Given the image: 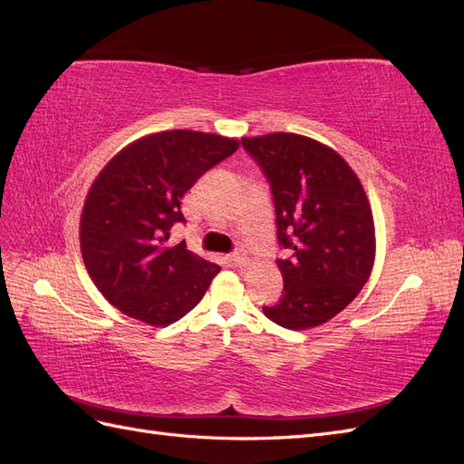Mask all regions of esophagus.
Here are the masks:
<instances>
[{
    "label": "esophagus",
    "mask_w": 464,
    "mask_h": 464,
    "mask_svg": "<svg viewBox=\"0 0 464 464\" xmlns=\"http://www.w3.org/2000/svg\"><path fill=\"white\" fill-rule=\"evenodd\" d=\"M230 261L236 265V266H244L246 263H247V256H246V251L240 247V249H236L234 254L230 256Z\"/></svg>",
    "instance_id": "esophagus-1"
}]
</instances>
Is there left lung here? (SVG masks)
I'll return each mask as SVG.
<instances>
[{
  "mask_svg": "<svg viewBox=\"0 0 464 464\" xmlns=\"http://www.w3.org/2000/svg\"><path fill=\"white\" fill-rule=\"evenodd\" d=\"M269 179L285 288L263 305L276 325L304 331L327 323L368 283L375 259L373 215L358 176L339 152L298 133L244 137Z\"/></svg>",
  "mask_w": 464,
  "mask_h": 464,
  "instance_id": "1",
  "label": "left lung"
}]
</instances>
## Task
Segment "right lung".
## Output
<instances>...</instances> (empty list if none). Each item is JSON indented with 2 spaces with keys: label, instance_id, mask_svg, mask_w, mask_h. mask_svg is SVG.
<instances>
[{
  "label": "right lung",
  "instance_id": "1",
  "mask_svg": "<svg viewBox=\"0 0 464 464\" xmlns=\"http://www.w3.org/2000/svg\"><path fill=\"white\" fill-rule=\"evenodd\" d=\"M237 147L222 135L160 131L121 149L96 176L81 215V254L121 314L166 327L205 296L220 266L168 240L174 224L186 222L181 198Z\"/></svg>",
  "mask_w": 464,
  "mask_h": 464
}]
</instances>
